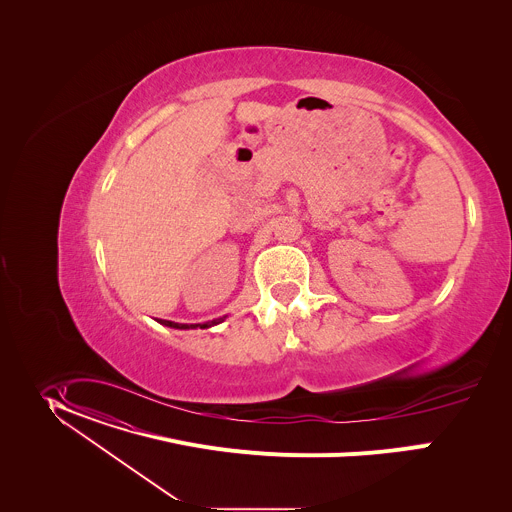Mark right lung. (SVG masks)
I'll use <instances>...</instances> for the list:
<instances>
[{
    "label": "right lung",
    "instance_id": "right-lung-1",
    "mask_svg": "<svg viewBox=\"0 0 512 512\" xmlns=\"http://www.w3.org/2000/svg\"><path fill=\"white\" fill-rule=\"evenodd\" d=\"M224 319H226V315L219 317V319H213V321H207V323H175V321H165V319H159V323L165 325V327H171V329H197V327L209 329V327L219 325Z\"/></svg>",
    "mask_w": 512,
    "mask_h": 512
}]
</instances>
